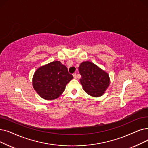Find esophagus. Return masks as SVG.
I'll list each match as a JSON object with an SVG mask.
<instances>
[{"mask_svg":"<svg viewBox=\"0 0 148 148\" xmlns=\"http://www.w3.org/2000/svg\"><path fill=\"white\" fill-rule=\"evenodd\" d=\"M73 76H74V79H77V74L76 73L73 74Z\"/></svg>","mask_w":148,"mask_h":148,"instance_id":"esophagus-1","label":"esophagus"}]
</instances>
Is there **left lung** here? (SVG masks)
<instances>
[{
	"label": "left lung",
	"mask_w": 148,
	"mask_h": 148,
	"mask_svg": "<svg viewBox=\"0 0 148 148\" xmlns=\"http://www.w3.org/2000/svg\"><path fill=\"white\" fill-rule=\"evenodd\" d=\"M79 71L83 90L93 97L103 95L110 84V78L108 73L94 63L86 61L80 63Z\"/></svg>",
	"instance_id": "1"
}]
</instances>
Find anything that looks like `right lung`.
Segmentation results:
<instances>
[{
	"label": "right lung",
	"mask_w": 148,
	"mask_h": 148,
	"mask_svg": "<svg viewBox=\"0 0 148 148\" xmlns=\"http://www.w3.org/2000/svg\"><path fill=\"white\" fill-rule=\"evenodd\" d=\"M73 79L66 66L60 61H54L36 69L33 77V86L42 99L47 100L58 98L66 85Z\"/></svg>",
	"instance_id": "add662e5"
}]
</instances>
